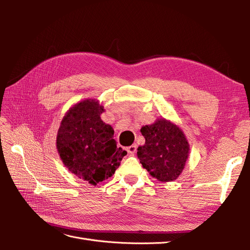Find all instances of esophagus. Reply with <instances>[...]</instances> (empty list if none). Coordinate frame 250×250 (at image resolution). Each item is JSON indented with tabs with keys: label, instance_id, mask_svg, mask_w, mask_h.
<instances>
[{
	"label": "esophagus",
	"instance_id": "1",
	"mask_svg": "<svg viewBox=\"0 0 250 250\" xmlns=\"http://www.w3.org/2000/svg\"><path fill=\"white\" fill-rule=\"evenodd\" d=\"M137 148H138L137 145H131V146H129V147H127L126 150H127L128 153L133 155L135 152H137Z\"/></svg>",
	"mask_w": 250,
	"mask_h": 250
}]
</instances>
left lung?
<instances>
[{"label":"left lung","instance_id":"left-lung-1","mask_svg":"<svg viewBox=\"0 0 250 250\" xmlns=\"http://www.w3.org/2000/svg\"><path fill=\"white\" fill-rule=\"evenodd\" d=\"M145 145L138 148V157L152 177L162 183L173 181L185 169L190 145L184 131L171 121L157 119L141 128Z\"/></svg>","mask_w":250,"mask_h":250}]
</instances>
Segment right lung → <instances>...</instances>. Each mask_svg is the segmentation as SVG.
Segmentation results:
<instances>
[{"label": "right lung", "mask_w": 250, "mask_h": 250, "mask_svg": "<svg viewBox=\"0 0 250 250\" xmlns=\"http://www.w3.org/2000/svg\"><path fill=\"white\" fill-rule=\"evenodd\" d=\"M104 110L97 99L76 103L65 112L56 138L63 165L93 186L111 177L127 154L117 147L112 127L101 120Z\"/></svg>", "instance_id": "obj_1"}]
</instances>
